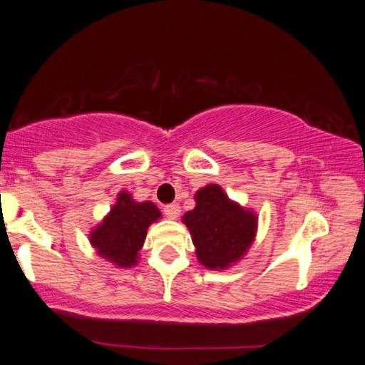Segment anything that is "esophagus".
I'll return each instance as SVG.
<instances>
[{
	"label": "esophagus",
	"mask_w": 365,
	"mask_h": 365,
	"mask_svg": "<svg viewBox=\"0 0 365 365\" xmlns=\"http://www.w3.org/2000/svg\"><path fill=\"white\" fill-rule=\"evenodd\" d=\"M165 215L170 217V220H177L180 216V206L177 202L173 204H168V206H165Z\"/></svg>",
	"instance_id": "34e87169"
}]
</instances>
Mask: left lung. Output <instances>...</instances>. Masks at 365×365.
Returning a JSON list of instances; mask_svg holds the SVG:
<instances>
[{"label":"left lung","instance_id":"obj_1","mask_svg":"<svg viewBox=\"0 0 365 365\" xmlns=\"http://www.w3.org/2000/svg\"><path fill=\"white\" fill-rule=\"evenodd\" d=\"M197 259L209 269H225L252 245L257 216L228 199L216 183L195 194V207L183 215Z\"/></svg>","mask_w":365,"mask_h":365}]
</instances>
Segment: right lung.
Returning <instances> with one entry per match:
<instances>
[{
    "mask_svg": "<svg viewBox=\"0 0 365 365\" xmlns=\"http://www.w3.org/2000/svg\"><path fill=\"white\" fill-rule=\"evenodd\" d=\"M161 217L153 202H135L128 192H120L110 215L91 232V244L101 257L118 267H132L139 259L150 223Z\"/></svg>",
    "mask_w": 365,
    "mask_h": 365,
    "instance_id": "1",
    "label": "right lung"
}]
</instances>
